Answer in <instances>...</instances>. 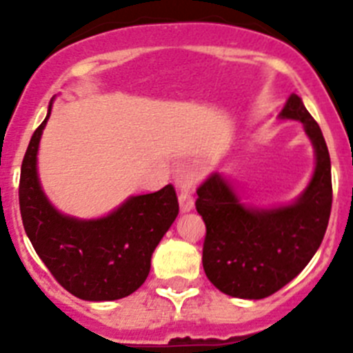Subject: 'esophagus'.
<instances>
[{
	"label": "esophagus",
	"mask_w": 353,
	"mask_h": 353,
	"mask_svg": "<svg viewBox=\"0 0 353 353\" xmlns=\"http://www.w3.org/2000/svg\"><path fill=\"white\" fill-rule=\"evenodd\" d=\"M179 203H180V210L182 212H189L194 208V198H192L191 183L187 182V180H182V182H180Z\"/></svg>",
	"instance_id": "esophagus-1"
}]
</instances>
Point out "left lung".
I'll list each match as a JSON object with an SVG mask.
<instances>
[{
  "mask_svg": "<svg viewBox=\"0 0 353 353\" xmlns=\"http://www.w3.org/2000/svg\"><path fill=\"white\" fill-rule=\"evenodd\" d=\"M281 118L304 123L316 154L313 179L293 205L248 208L219 173L198 187L203 217V269L212 285L239 299H265L302 272L322 244L332 207L330 157L325 139L301 97L292 95Z\"/></svg>",
  "mask_w": 353,
  "mask_h": 353,
  "instance_id": "left-lung-1",
  "label": "left lung"
}]
</instances>
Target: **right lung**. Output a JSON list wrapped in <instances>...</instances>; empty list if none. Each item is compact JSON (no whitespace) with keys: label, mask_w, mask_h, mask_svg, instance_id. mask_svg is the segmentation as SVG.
<instances>
[{"label":"right lung","mask_w":353,"mask_h":353,"mask_svg":"<svg viewBox=\"0 0 353 353\" xmlns=\"http://www.w3.org/2000/svg\"><path fill=\"white\" fill-rule=\"evenodd\" d=\"M51 104L21 166L24 232L49 272L72 295L93 302L123 299L148 277L152 252L179 215V198L170 183L152 194L132 196L102 219L79 221L60 214L43 194L37 174V152Z\"/></svg>","instance_id":"obj_1"}]
</instances>
